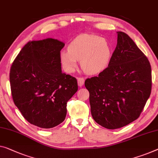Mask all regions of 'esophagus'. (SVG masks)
<instances>
[{"label": "esophagus", "mask_w": 158, "mask_h": 158, "mask_svg": "<svg viewBox=\"0 0 158 158\" xmlns=\"http://www.w3.org/2000/svg\"><path fill=\"white\" fill-rule=\"evenodd\" d=\"M77 81H78V85L79 86L81 87L82 86L84 85V79L83 77H79L78 79H77Z\"/></svg>", "instance_id": "1"}]
</instances>
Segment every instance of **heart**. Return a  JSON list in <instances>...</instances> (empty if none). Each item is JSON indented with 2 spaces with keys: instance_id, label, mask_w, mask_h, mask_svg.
Returning <instances> with one entry per match:
<instances>
[{
  "instance_id": "obj_1",
  "label": "heart",
  "mask_w": 158,
  "mask_h": 158,
  "mask_svg": "<svg viewBox=\"0 0 158 158\" xmlns=\"http://www.w3.org/2000/svg\"><path fill=\"white\" fill-rule=\"evenodd\" d=\"M69 50L62 52L60 58L65 69L74 72L78 60L84 72L96 74L109 66L112 56V46L106 39L95 35L84 34L77 37L69 45Z\"/></svg>"
}]
</instances>
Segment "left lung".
<instances>
[{
    "mask_svg": "<svg viewBox=\"0 0 158 158\" xmlns=\"http://www.w3.org/2000/svg\"><path fill=\"white\" fill-rule=\"evenodd\" d=\"M117 34L108 67L84 83L93 118L108 129L122 128L138 118L152 89L148 57L128 35Z\"/></svg>",
    "mask_w": 158,
    "mask_h": 158,
    "instance_id": "left-lung-1",
    "label": "left lung"
}]
</instances>
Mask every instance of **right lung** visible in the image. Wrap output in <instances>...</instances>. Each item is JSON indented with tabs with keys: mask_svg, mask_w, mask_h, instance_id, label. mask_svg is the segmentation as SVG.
I'll use <instances>...</instances> for the list:
<instances>
[{
	"mask_svg": "<svg viewBox=\"0 0 158 158\" xmlns=\"http://www.w3.org/2000/svg\"><path fill=\"white\" fill-rule=\"evenodd\" d=\"M63 42L52 38L30 41L10 67L14 103L27 121L42 128L64 121L67 103L78 90L77 80L62 72Z\"/></svg>",
	"mask_w": 158,
	"mask_h": 158,
	"instance_id": "obj_1",
	"label": "right lung"
}]
</instances>
